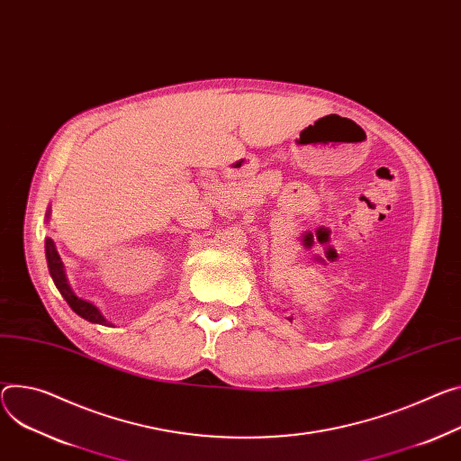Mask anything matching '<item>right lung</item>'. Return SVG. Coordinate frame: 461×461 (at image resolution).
<instances>
[{"label":"right lung","mask_w":461,"mask_h":461,"mask_svg":"<svg viewBox=\"0 0 461 461\" xmlns=\"http://www.w3.org/2000/svg\"><path fill=\"white\" fill-rule=\"evenodd\" d=\"M48 219H50V209H48ZM46 258H48L50 274H51V277H53V281H55L59 292L62 294V298L68 302V305H69L80 318H85V320H88V321H92V323L112 325V323L101 314V311H99L94 303L78 298V296L75 294V292L71 290V286H69V283H68V279H66L64 265H62L60 256H59L57 248H55V242H53V239H50V237L46 239Z\"/></svg>","instance_id":"obj_1"}]
</instances>
